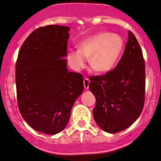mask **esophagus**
Wrapping results in <instances>:
<instances>
[{"mask_svg":"<svg viewBox=\"0 0 161 161\" xmlns=\"http://www.w3.org/2000/svg\"><path fill=\"white\" fill-rule=\"evenodd\" d=\"M89 83H90V81H89L88 79L85 78L84 80H83V84H84V87L86 89H88L89 87Z\"/></svg>","mask_w":161,"mask_h":161,"instance_id":"esophagus-1","label":"esophagus"}]
</instances>
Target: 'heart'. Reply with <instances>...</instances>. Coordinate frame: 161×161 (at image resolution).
I'll return each mask as SVG.
<instances>
[{
	"label": "heart",
	"mask_w": 161,
	"mask_h": 161,
	"mask_svg": "<svg viewBox=\"0 0 161 161\" xmlns=\"http://www.w3.org/2000/svg\"><path fill=\"white\" fill-rule=\"evenodd\" d=\"M124 47L122 38L109 32L98 33L82 42L79 49L70 50L68 62L75 70L86 66V58L92 69L98 73H106L113 69Z\"/></svg>",
	"instance_id": "1"
}]
</instances>
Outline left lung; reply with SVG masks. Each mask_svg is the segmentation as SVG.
I'll use <instances>...</instances> for the list:
<instances>
[{
  "mask_svg": "<svg viewBox=\"0 0 161 161\" xmlns=\"http://www.w3.org/2000/svg\"><path fill=\"white\" fill-rule=\"evenodd\" d=\"M89 89L96 98L93 114L106 132L115 133L130 127L144 106L146 68L142 52L131 31L122 57L115 69L90 76Z\"/></svg>",
  "mask_w": 161,
  "mask_h": 161,
  "instance_id": "1",
  "label": "left lung"
}]
</instances>
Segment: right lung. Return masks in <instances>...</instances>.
Wrapping results in <instances>:
<instances>
[{
  "mask_svg": "<svg viewBox=\"0 0 161 161\" xmlns=\"http://www.w3.org/2000/svg\"><path fill=\"white\" fill-rule=\"evenodd\" d=\"M69 31L57 25L36 29L23 42L15 64L21 115L33 129L46 134L64 129L84 89L82 75L67 70Z\"/></svg>",
  "mask_w": 161,
  "mask_h": 161,
  "instance_id": "add662e5",
  "label": "right lung"
}]
</instances>
